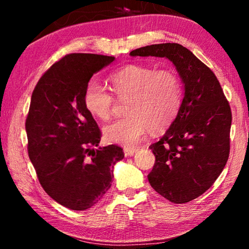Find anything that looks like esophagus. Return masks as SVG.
<instances>
[{
    "label": "esophagus",
    "instance_id": "obj_1",
    "mask_svg": "<svg viewBox=\"0 0 249 249\" xmlns=\"http://www.w3.org/2000/svg\"><path fill=\"white\" fill-rule=\"evenodd\" d=\"M136 148H130V147H127V148L124 149V154L126 157H130V156H133L135 153H136Z\"/></svg>",
    "mask_w": 249,
    "mask_h": 249
}]
</instances>
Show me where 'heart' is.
Here are the masks:
<instances>
[{
    "mask_svg": "<svg viewBox=\"0 0 249 249\" xmlns=\"http://www.w3.org/2000/svg\"><path fill=\"white\" fill-rule=\"evenodd\" d=\"M113 93L125 101V114L103 129L105 140L126 147L137 145L146 133L167 128L182 103L183 89L178 73L171 69H159L146 65L125 66L108 78ZM96 81L88 82L83 103L95 119H109L115 98Z\"/></svg>",
    "mask_w": 249,
    "mask_h": 249,
    "instance_id": "obj_1",
    "label": "heart"
}]
</instances>
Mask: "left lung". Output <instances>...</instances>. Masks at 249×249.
<instances>
[{
    "label": "left lung",
    "mask_w": 249,
    "mask_h": 249,
    "mask_svg": "<svg viewBox=\"0 0 249 249\" xmlns=\"http://www.w3.org/2000/svg\"><path fill=\"white\" fill-rule=\"evenodd\" d=\"M129 54L168 58L184 83L176 120L149 146L156 160L148 181L167 200L187 203L209 190L226 165L231 147L230 103L213 71L183 46L150 45Z\"/></svg>",
    "instance_id": "8db88e82"
}]
</instances>
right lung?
Listing matches in <instances>:
<instances>
[{
  "instance_id": "obj_1",
  "label": "right lung",
  "mask_w": 249,
  "mask_h": 249,
  "mask_svg": "<svg viewBox=\"0 0 249 249\" xmlns=\"http://www.w3.org/2000/svg\"><path fill=\"white\" fill-rule=\"evenodd\" d=\"M114 57L70 53L41 75L27 114V150L46 193L59 204L84 211L111 188L112 168L124 157L117 145L99 146L101 130L83 103L92 75Z\"/></svg>"
}]
</instances>
